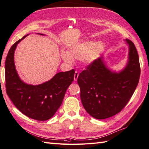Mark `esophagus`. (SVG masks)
I'll use <instances>...</instances> for the list:
<instances>
[{
  "label": "esophagus",
  "mask_w": 149,
  "mask_h": 149,
  "mask_svg": "<svg viewBox=\"0 0 149 149\" xmlns=\"http://www.w3.org/2000/svg\"><path fill=\"white\" fill-rule=\"evenodd\" d=\"M79 72L77 71H76L75 72V74H74V81H77V80L78 77H79Z\"/></svg>",
  "instance_id": "34e87169"
}]
</instances>
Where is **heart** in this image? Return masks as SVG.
<instances>
[{"label": "heart", "mask_w": 149, "mask_h": 149, "mask_svg": "<svg viewBox=\"0 0 149 149\" xmlns=\"http://www.w3.org/2000/svg\"><path fill=\"white\" fill-rule=\"evenodd\" d=\"M105 44L102 42L88 40L70 47V53L67 51L61 52L63 60L68 63L74 62V58L83 60L86 64H90L100 56L105 49Z\"/></svg>", "instance_id": "1"}]
</instances>
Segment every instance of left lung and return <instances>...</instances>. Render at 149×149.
<instances>
[{"instance_id": "left-lung-1", "label": "left lung", "mask_w": 149, "mask_h": 149, "mask_svg": "<svg viewBox=\"0 0 149 149\" xmlns=\"http://www.w3.org/2000/svg\"><path fill=\"white\" fill-rule=\"evenodd\" d=\"M126 41L129 45V56L123 70L112 72L105 66L103 58H98L78 77L83 107L95 119L109 118L121 111L139 82V56L132 41L127 39Z\"/></svg>"}]
</instances>
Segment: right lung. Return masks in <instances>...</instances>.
Returning <instances> with one entry per match:
<instances>
[{
	"label": "right lung",
	"mask_w": 149,
	"mask_h": 149,
	"mask_svg": "<svg viewBox=\"0 0 149 149\" xmlns=\"http://www.w3.org/2000/svg\"><path fill=\"white\" fill-rule=\"evenodd\" d=\"M26 36L14 44L7 55L6 93L13 104L24 115L42 121L51 118L60 108L67 88L74 81L75 70L72 69L59 72L49 81L39 85H29L23 82L16 72L14 54L17 45Z\"/></svg>",
	"instance_id": "add662e5"
}]
</instances>
